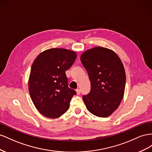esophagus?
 Listing matches in <instances>:
<instances>
[{"label":"esophagus","mask_w":152,"mask_h":152,"mask_svg":"<svg viewBox=\"0 0 152 152\" xmlns=\"http://www.w3.org/2000/svg\"><path fill=\"white\" fill-rule=\"evenodd\" d=\"M76 94H77V95H79V94H80L81 91H80V90L79 88H77V89L76 90Z\"/></svg>","instance_id":"34e87169"}]
</instances>
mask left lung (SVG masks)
<instances>
[{"instance_id":"obj_1","label":"left lung","mask_w":152,"mask_h":152,"mask_svg":"<svg viewBox=\"0 0 152 152\" xmlns=\"http://www.w3.org/2000/svg\"><path fill=\"white\" fill-rule=\"evenodd\" d=\"M91 84L83 100L86 109L99 117L110 116L124 98L126 75L122 60L114 51L97 46L81 55Z\"/></svg>"}]
</instances>
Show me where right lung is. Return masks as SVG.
I'll return each instance as SVG.
<instances>
[{"label": "right lung", "instance_id": "add662e5", "mask_svg": "<svg viewBox=\"0 0 152 152\" xmlns=\"http://www.w3.org/2000/svg\"><path fill=\"white\" fill-rule=\"evenodd\" d=\"M76 57L70 50L51 48L34 60L28 78L29 93L36 109L47 118H57L64 114L76 94L69 88L66 75Z\"/></svg>", "mask_w": 152, "mask_h": 152}]
</instances>
